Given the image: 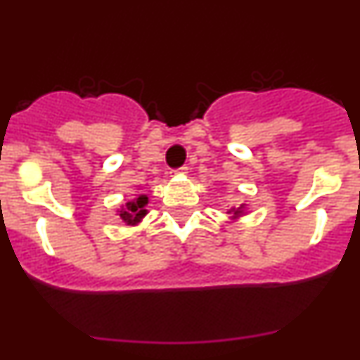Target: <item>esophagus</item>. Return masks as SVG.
Returning <instances> with one entry per match:
<instances>
[{
  "label": "esophagus",
  "mask_w": 360,
  "mask_h": 360,
  "mask_svg": "<svg viewBox=\"0 0 360 360\" xmlns=\"http://www.w3.org/2000/svg\"><path fill=\"white\" fill-rule=\"evenodd\" d=\"M174 174H177V176H183V174H188V167H181V169L174 170Z\"/></svg>",
  "instance_id": "obj_1"
}]
</instances>
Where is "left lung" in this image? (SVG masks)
<instances>
[{
	"label": "left lung",
	"mask_w": 360,
	"mask_h": 360,
	"mask_svg": "<svg viewBox=\"0 0 360 360\" xmlns=\"http://www.w3.org/2000/svg\"><path fill=\"white\" fill-rule=\"evenodd\" d=\"M226 214L230 223H235V221H238L240 217L248 216V203H240L238 207H230V209L226 210Z\"/></svg>",
	"instance_id": "obj_1"
}]
</instances>
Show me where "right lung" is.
Instances as JSON below:
<instances>
[{"instance_id": "add662e5", "label": "right lung", "mask_w": 360, "mask_h": 360, "mask_svg": "<svg viewBox=\"0 0 360 360\" xmlns=\"http://www.w3.org/2000/svg\"><path fill=\"white\" fill-rule=\"evenodd\" d=\"M137 190H141V188L137 186ZM148 202H150L148 195L144 193L136 195L132 200H129L122 207V210H116V214H118L120 219H122V223L125 224V226L129 228L139 226V223L146 217L148 214V209H146Z\"/></svg>"}]
</instances>
